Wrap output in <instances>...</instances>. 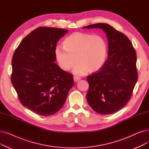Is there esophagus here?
Returning a JSON list of instances; mask_svg holds the SVG:
<instances>
[{
    "label": "esophagus",
    "instance_id": "1",
    "mask_svg": "<svg viewBox=\"0 0 149 149\" xmlns=\"http://www.w3.org/2000/svg\"><path fill=\"white\" fill-rule=\"evenodd\" d=\"M80 79H81L80 77H77V76H74V81H75V82H77V81H79Z\"/></svg>",
    "mask_w": 149,
    "mask_h": 149
}]
</instances>
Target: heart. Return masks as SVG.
<instances>
[{"instance_id":"b5f03b06","label":"heart","mask_w":149,"mask_h":149,"mask_svg":"<svg viewBox=\"0 0 149 149\" xmlns=\"http://www.w3.org/2000/svg\"><path fill=\"white\" fill-rule=\"evenodd\" d=\"M63 45L64 48L57 46L54 53L59 66L65 71L74 66L76 60L73 72L79 75L95 72L104 63L107 46L100 36L75 32L68 36Z\"/></svg>"}]
</instances>
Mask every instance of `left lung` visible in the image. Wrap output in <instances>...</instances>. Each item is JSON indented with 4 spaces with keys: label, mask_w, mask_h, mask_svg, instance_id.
<instances>
[{
    "label": "left lung",
    "mask_w": 149,
    "mask_h": 149,
    "mask_svg": "<svg viewBox=\"0 0 149 149\" xmlns=\"http://www.w3.org/2000/svg\"><path fill=\"white\" fill-rule=\"evenodd\" d=\"M83 28L102 29L109 42L107 59L98 71L87 77V101L100 114L113 113L127 104L138 80L136 51L126 35L107 23Z\"/></svg>",
    "instance_id": "obj_1"
}]
</instances>
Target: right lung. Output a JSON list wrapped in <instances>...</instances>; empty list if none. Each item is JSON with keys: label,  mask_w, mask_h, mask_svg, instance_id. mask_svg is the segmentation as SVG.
I'll use <instances>...</instances> for the list:
<instances>
[{"label": "right lung", "mask_w": 149, "mask_h": 149, "mask_svg": "<svg viewBox=\"0 0 149 149\" xmlns=\"http://www.w3.org/2000/svg\"><path fill=\"white\" fill-rule=\"evenodd\" d=\"M67 33L61 28H37L13 54L11 83L22 104L38 115L57 112L74 85L73 75L54 63L57 43Z\"/></svg>", "instance_id": "obj_1"}]
</instances>
